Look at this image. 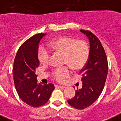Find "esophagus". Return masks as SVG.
I'll list each match as a JSON object with an SVG mask.
<instances>
[{
    "instance_id": "1",
    "label": "esophagus",
    "mask_w": 121,
    "mask_h": 121,
    "mask_svg": "<svg viewBox=\"0 0 121 121\" xmlns=\"http://www.w3.org/2000/svg\"><path fill=\"white\" fill-rule=\"evenodd\" d=\"M56 86L57 88H65V86H60V85H56Z\"/></svg>"
}]
</instances>
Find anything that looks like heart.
I'll use <instances>...</instances> for the list:
<instances>
[{
  "label": "heart",
  "instance_id": "1",
  "mask_svg": "<svg viewBox=\"0 0 121 121\" xmlns=\"http://www.w3.org/2000/svg\"><path fill=\"white\" fill-rule=\"evenodd\" d=\"M50 46L56 52L64 54V64L73 69L78 70L87 63L90 56V48L83 40H77L72 37L64 36L55 39L50 43ZM50 52L44 46H40L38 51V59L43 64L49 61ZM71 72L67 67L57 69L52 73L53 78L58 82H64L70 76Z\"/></svg>",
  "mask_w": 121,
  "mask_h": 121
}]
</instances>
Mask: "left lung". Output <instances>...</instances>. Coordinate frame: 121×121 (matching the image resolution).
Segmentation results:
<instances>
[{
  "instance_id": "obj_1",
  "label": "left lung",
  "mask_w": 121,
  "mask_h": 121,
  "mask_svg": "<svg viewBox=\"0 0 121 121\" xmlns=\"http://www.w3.org/2000/svg\"><path fill=\"white\" fill-rule=\"evenodd\" d=\"M80 31L88 38L90 48L87 63L80 72L82 88L77 90L74 97L67 100L70 105L77 109L86 108L98 98L104 86L108 70L107 57L100 41L90 31L80 30Z\"/></svg>"
}]
</instances>
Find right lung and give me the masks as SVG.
Returning a JSON list of instances; mask_svg holds the SVG:
<instances>
[{
	"label": "right lung",
	"instance_id": "right-lung-1",
	"mask_svg": "<svg viewBox=\"0 0 121 121\" xmlns=\"http://www.w3.org/2000/svg\"><path fill=\"white\" fill-rule=\"evenodd\" d=\"M44 33L35 35L24 42L18 49L13 64V80L16 90L23 101L32 107L41 106L49 101L55 87L37 81L36 70L39 65L38 51Z\"/></svg>",
	"mask_w": 121,
	"mask_h": 121
}]
</instances>
